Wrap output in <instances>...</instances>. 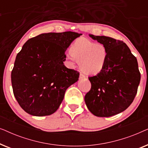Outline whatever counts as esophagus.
<instances>
[{
  "mask_svg": "<svg viewBox=\"0 0 148 148\" xmlns=\"http://www.w3.org/2000/svg\"><path fill=\"white\" fill-rule=\"evenodd\" d=\"M85 77H86V75L81 73L80 75H79V79H83V78H85Z\"/></svg>",
  "mask_w": 148,
  "mask_h": 148,
  "instance_id": "34e87169",
  "label": "esophagus"
}]
</instances>
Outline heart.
<instances>
[{
  "instance_id": "obj_1",
  "label": "heart",
  "mask_w": 148,
  "mask_h": 148,
  "mask_svg": "<svg viewBox=\"0 0 148 148\" xmlns=\"http://www.w3.org/2000/svg\"><path fill=\"white\" fill-rule=\"evenodd\" d=\"M67 58L72 63L76 61L85 73L96 75L106 64L107 52L104 45L96 44L85 38L77 39L70 47Z\"/></svg>"
}]
</instances>
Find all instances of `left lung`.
<instances>
[{"instance_id":"obj_1","label":"left lung","mask_w":148,"mask_h":148,"mask_svg":"<svg viewBox=\"0 0 148 148\" xmlns=\"http://www.w3.org/2000/svg\"><path fill=\"white\" fill-rule=\"evenodd\" d=\"M107 52L106 64L95 76L89 77L90 90L85 96L89 110L99 117L117 114L128 108L137 92L141 74L137 58L123 41L90 35Z\"/></svg>"}]
</instances>
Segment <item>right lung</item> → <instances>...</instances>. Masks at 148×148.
<instances>
[{
    "instance_id": "obj_1",
    "label": "right lung",
    "mask_w": 148,
    "mask_h": 148,
    "mask_svg": "<svg viewBox=\"0 0 148 148\" xmlns=\"http://www.w3.org/2000/svg\"><path fill=\"white\" fill-rule=\"evenodd\" d=\"M82 35L73 32L40 34L30 38L17 54L11 71L13 94L28 114L48 116L59 108L69 87L79 73L66 68V50Z\"/></svg>"
}]
</instances>
